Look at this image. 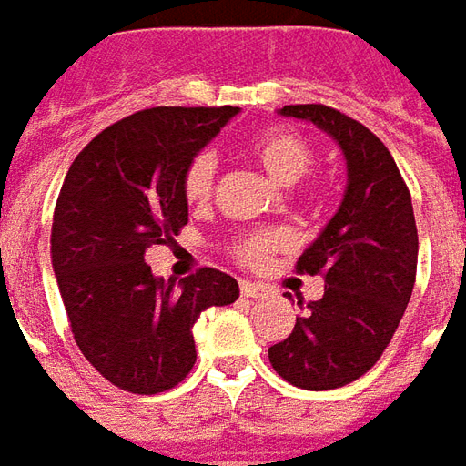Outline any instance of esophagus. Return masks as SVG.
I'll return each mask as SVG.
<instances>
[{
  "instance_id": "esophagus-1",
  "label": "esophagus",
  "mask_w": 466,
  "mask_h": 466,
  "mask_svg": "<svg viewBox=\"0 0 466 466\" xmlns=\"http://www.w3.org/2000/svg\"><path fill=\"white\" fill-rule=\"evenodd\" d=\"M240 296H246V299H260V296H266V286L250 283V280H240Z\"/></svg>"
}]
</instances>
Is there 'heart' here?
<instances>
[{
	"label": "heart",
	"instance_id": "obj_1",
	"mask_svg": "<svg viewBox=\"0 0 466 466\" xmlns=\"http://www.w3.org/2000/svg\"><path fill=\"white\" fill-rule=\"evenodd\" d=\"M248 155L266 170L273 183L283 187L296 186L313 165L311 145L299 133L280 130V127L256 135L248 145ZM216 173L218 163L213 153H198L190 160L183 175V193L190 206L208 203L216 186ZM289 240L291 236L283 228H260V230H250L230 240L228 250L243 266H258L263 260H268L273 250L286 248Z\"/></svg>",
	"mask_w": 466,
	"mask_h": 466
}]
</instances>
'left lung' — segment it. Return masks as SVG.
I'll list each match as a JSON object with an SVG mask.
<instances>
[{"label": "left lung", "mask_w": 466, "mask_h": 466, "mask_svg": "<svg viewBox=\"0 0 466 466\" xmlns=\"http://www.w3.org/2000/svg\"><path fill=\"white\" fill-rule=\"evenodd\" d=\"M279 112L313 122L346 160L344 200L296 266L323 273V296L296 316L289 339L268 349L286 381L326 391L366 374L397 331L417 279V223L394 157L369 127L326 105Z\"/></svg>", "instance_id": "obj_1"}]
</instances>
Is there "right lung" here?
I'll list each match as a JSON object with an SVG mask.
<instances>
[{"label":"right lung","instance_id":"add662e5","mask_svg":"<svg viewBox=\"0 0 466 466\" xmlns=\"http://www.w3.org/2000/svg\"><path fill=\"white\" fill-rule=\"evenodd\" d=\"M240 107H153L102 130L59 190L52 268L75 341L110 384L157 394L196 364L193 323L238 299L223 270L163 280L145 263L187 223L183 175Z\"/></svg>","mask_w":466,"mask_h":466}]
</instances>
